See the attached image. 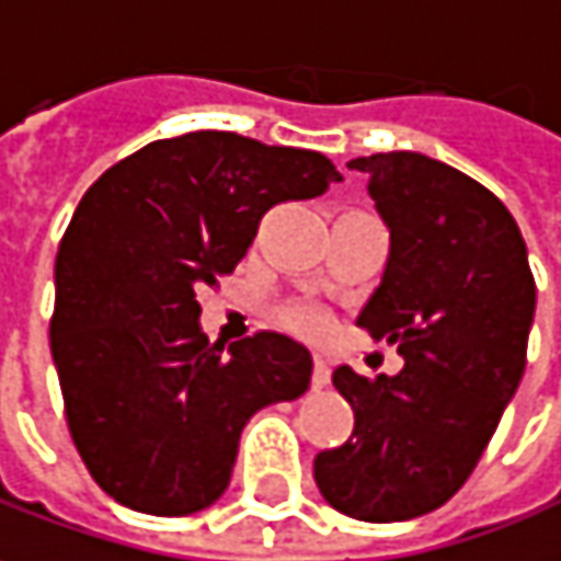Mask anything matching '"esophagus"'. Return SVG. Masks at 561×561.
<instances>
[{"label": "esophagus", "mask_w": 561, "mask_h": 561, "mask_svg": "<svg viewBox=\"0 0 561 561\" xmlns=\"http://www.w3.org/2000/svg\"><path fill=\"white\" fill-rule=\"evenodd\" d=\"M329 377H332V360L327 354H313V389L329 386Z\"/></svg>", "instance_id": "esophagus-1"}]
</instances>
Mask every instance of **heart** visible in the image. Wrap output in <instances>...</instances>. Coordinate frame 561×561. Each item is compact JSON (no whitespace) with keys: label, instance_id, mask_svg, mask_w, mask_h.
I'll list each match as a JSON object with an SVG mask.
<instances>
[{"label":"heart","instance_id":"1","mask_svg":"<svg viewBox=\"0 0 561 561\" xmlns=\"http://www.w3.org/2000/svg\"><path fill=\"white\" fill-rule=\"evenodd\" d=\"M285 327L301 332V335H323L327 332V320L313 307H291V310H285Z\"/></svg>","mask_w":561,"mask_h":561}]
</instances>
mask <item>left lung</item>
<instances>
[{
	"label": "left lung",
	"mask_w": 561,
	"mask_h": 561,
	"mask_svg": "<svg viewBox=\"0 0 561 561\" xmlns=\"http://www.w3.org/2000/svg\"><path fill=\"white\" fill-rule=\"evenodd\" d=\"M389 232L357 327L399 345L396 377L339 367L354 433L313 458L323 500L357 522H408L471 477L524 374L537 288L518 222L496 194L414 150L357 157Z\"/></svg>",
	"instance_id": "obj_1"
}]
</instances>
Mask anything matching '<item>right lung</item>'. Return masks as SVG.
I'll return each mask as SVG.
<instances>
[{
	"mask_svg": "<svg viewBox=\"0 0 561 561\" xmlns=\"http://www.w3.org/2000/svg\"><path fill=\"white\" fill-rule=\"evenodd\" d=\"M342 172L317 150L232 131L157 140L81 197L56 256L49 345L71 439L118 505L179 518L219 500L260 408L295 402L313 357L279 332L229 348L197 288L232 273L263 213Z\"/></svg>",
	"mask_w": 561,
	"mask_h": 561,
	"instance_id": "1",
	"label": "right lung"
}]
</instances>
